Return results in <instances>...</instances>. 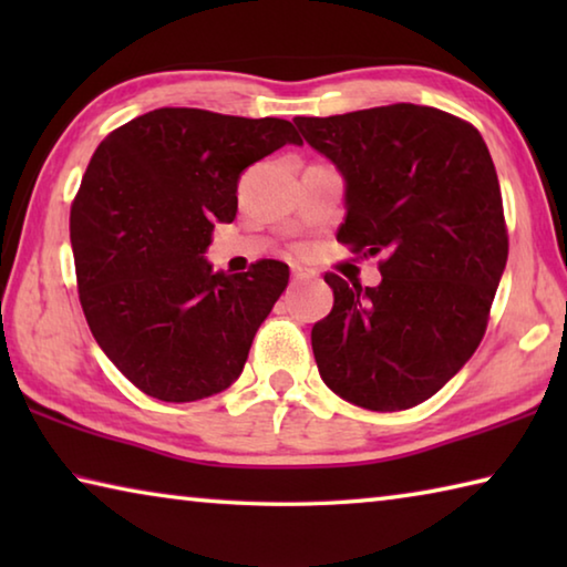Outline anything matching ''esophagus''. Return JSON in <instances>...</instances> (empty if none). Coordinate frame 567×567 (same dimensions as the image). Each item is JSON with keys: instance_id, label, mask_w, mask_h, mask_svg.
<instances>
[{"instance_id": "obj_1", "label": "esophagus", "mask_w": 567, "mask_h": 567, "mask_svg": "<svg viewBox=\"0 0 567 567\" xmlns=\"http://www.w3.org/2000/svg\"><path fill=\"white\" fill-rule=\"evenodd\" d=\"M318 275L312 270V267H305V265H295L292 267V280L295 282H305V280H312V277Z\"/></svg>"}]
</instances>
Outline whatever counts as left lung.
<instances>
[{
	"label": "left lung",
	"mask_w": 567,
	"mask_h": 567,
	"mask_svg": "<svg viewBox=\"0 0 567 567\" xmlns=\"http://www.w3.org/2000/svg\"><path fill=\"white\" fill-rule=\"evenodd\" d=\"M344 177L338 243L385 255L378 287L328 272L315 322L320 378L352 405L415 408L473 358L507 262L503 195L473 124L422 104L295 117Z\"/></svg>",
	"instance_id": "1"
}]
</instances>
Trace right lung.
<instances>
[{
	"instance_id": "1",
	"label": "right lung",
	"mask_w": 567,
	"mask_h": 567,
	"mask_svg": "<svg viewBox=\"0 0 567 567\" xmlns=\"http://www.w3.org/2000/svg\"><path fill=\"white\" fill-rule=\"evenodd\" d=\"M285 145H302L287 120L162 107L94 150L70 213L76 290L94 340L145 395L203 400L243 372L290 267L213 272L205 249L237 215L239 175Z\"/></svg>"
}]
</instances>
